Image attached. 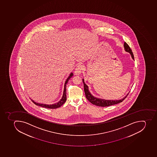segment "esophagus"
I'll use <instances>...</instances> for the list:
<instances>
[{
	"label": "esophagus",
	"mask_w": 157,
	"mask_h": 157,
	"mask_svg": "<svg viewBox=\"0 0 157 157\" xmlns=\"http://www.w3.org/2000/svg\"><path fill=\"white\" fill-rule=\"evenodd\" d=\"M83 68H84V67H83V65H81V64L77 66L75 69V75H79L82 73V71L83 70Z\"/></svg>",
	"instance_id": "34e87169"
}]
</instances>
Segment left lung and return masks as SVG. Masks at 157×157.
<instances>
[{
    "label": "left lung",
    "instance_id": "8db88e82",
    "mask_svg": "<svg viewBox=\"0 0 157 157\" xmlns=\"http://www.w3.org/2000/svg\"><path fill=\"white\" fill-rule=\"evenodd\" d=\"M124 47L125 51L129 52L131 55L132 59H134V55H133L132 50L131 49L129 45L126 43L125 42L124 43ZM82 82H83V86H84V91L85 92V94H86V98L92 104L98 106H109L112 105H114V104H118L119 103L122 102L126 98L127 96L129 94H127V95L125 96V98H123L122 99H120V100H105V99L98 98L94 97L90 93V91L88 90V86L86 83H84V79H82Z\"/></svg>",
    "mask_w": 157,
    "mask_h": 157
}]
</instances>
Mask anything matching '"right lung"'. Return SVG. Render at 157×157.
<instances>
[{"label":"right lung","instance_id":"1","mask_svg":"<svg viewBox=\"0 0 157 157\" xmlns=\"http://www.w3.org/2000/svg\"><path fill=\"white\" fill-rule=\"evenodd\" d=\"M73 75H74V74L71 73V74H70V76L67 78V79L66 80V82H65V86H64L63 95L62 99L59 100V101L57 102V103H55V104H50V105L40 104V103H38L35 102L34 101H33L32 99H31V100H32V102H33L35 104H36V105L40 106L43 107H45V108H50V109H55V108L60 107L63 103H65L66 100H67V96H66V86H67V82H69V79H70L71 77H73Z\"/></svg>","mask_w":157,"mask_h":157}]
</instances>
